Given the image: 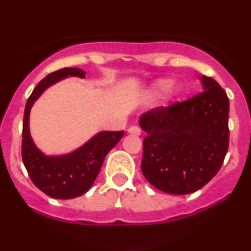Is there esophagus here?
I'll return each instance as SVG.
<instances>
[{
	"instance_id": "obj_1",
	"label": "esophagus",
	"mask_w": 251,
	"mask_h": 251,
	"mask_svg": "<svg viewBox=\"0 0 251 251\" xmlns=\"http://www.w3.org/2000/svg\"><path fill=\"white\" fill-rule=\"evenodd\" d=\"M127 132H128V134L137 135L138 137V135H140V133H142V129L138 127V126H131V127L127 129Z\"/></svg>"
}]
</instances>
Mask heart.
I'll list each match as a JSON object with an SVG mask.
<instances>
[{"label":"heart","mask_w":251,"mask_h":251,"mask_svg":"<svg viewBox=\"0 0 251 251\" xmlns=\"http://www.w3.org/2000/svg\"><path fill=\"white\" fill-rule=\"evenodd\" d=\"M163 89H165V91H164L163 101L164 103H169L180 93L181 87L178 83H171V85H170L169 79H159L155 80V81L152 83L151 87H150L148 89V92H146V94H148L149 97H151L153 96V94L158 93L159 91H163Z\"/></svg>","instance_id":"heart-1"}]
</instances>
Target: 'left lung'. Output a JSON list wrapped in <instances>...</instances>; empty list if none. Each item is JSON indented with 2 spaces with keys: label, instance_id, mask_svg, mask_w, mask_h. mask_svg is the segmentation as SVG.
I'll use <instances>...</instances> for the list:
<instances>
[{
  "label": "left lung",
  "instance_id": "obj_1",
  "mask_svg": "<svg viewBox=\"0 0 251 251\" xmlns=\"http://www.w3.org/2000/svg\"><path fill=\"white\" fill-rule=\"evenodd\" d=\"M201 93L170 107L143 113L146 133L143 175L170 195L203 188L220 171L229 148V99L212 77H200Z\"/></svg>",
  "mask_w": 251,
  "mask_h": 251
}]
</instances>
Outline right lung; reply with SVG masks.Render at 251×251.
<instances>
[{"mask_svg":"<svg viewBox=\"0 0 251 251\" xmlns=\"http://www.w3.org/2000/svg\"><path fill=\"white\" fill-rule=\"evenodd\" d=\"M80 68H62L48 74L37 83L25 103L22 128V160L31 181L42 192L56 200H71L87 192L93 185L103 159L120 139L124 131H101L74 151L66 154H46L36 146L29 129L30 109L43 92L67 77L83 79Z\"/></svg>","mask_w":251,"mask_h":251,"instance_id":"right-lung-1","label":"right lung"}]
</instances>
